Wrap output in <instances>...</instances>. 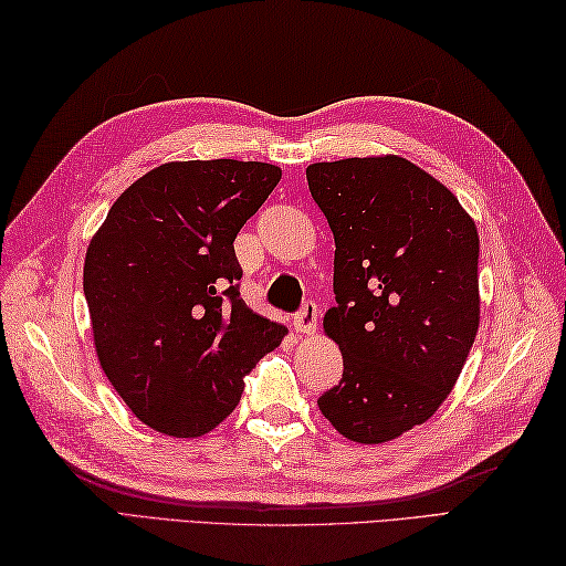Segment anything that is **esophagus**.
I'll return each instance as SVG.
<instances>
[{
	"label": "esophagus",
	"mask_w": 566,
	"mask_h": 566,
	"mask_svg": "<svg viewBox=\"0 0 566 566\" xmlns=\"http://www.w3.org/2000/svg\"><path fill=\"white\" fill-rule=\"evenodd\" d=\"M316 323H318V306L314 302H306L302 311L294 316V331L308 335L316 331Z\"/></svg>",
	"instance_id": "esophagus-1"
}]
</instances>
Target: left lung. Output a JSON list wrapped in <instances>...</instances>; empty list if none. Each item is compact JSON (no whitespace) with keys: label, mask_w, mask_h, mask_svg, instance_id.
Returning <instances> with one entry per match:
<instances>
[{"label":"left lung","mask_w":566,"mask_h":566,"mask_svg":"<svg viewBox=\"0 0 566 566\" xmlns=\"http://www.w3.org/2000/svg\"><path fill=\"white\" fill-rule=\"evenodd\" d=\"M335 238L323 331L343 379L321 413L353 442L403 436L448 399L479 328V233L436 177L399 155L306 167Z\"/></svg>","instance_id":"left-lung-1"}]
</instances>
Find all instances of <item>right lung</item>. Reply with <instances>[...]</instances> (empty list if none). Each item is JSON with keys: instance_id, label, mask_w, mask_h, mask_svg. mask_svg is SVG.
<instances>
[{"instance_id": "right-lung-1", "label": "right lung", "mask_w": 566, "mask_h": 566, "mask_svg": "<svg viewBox=\"0 0 566 566\" xmlns=\"http://www.w3.org/2000/svg\"><path fill=\"white\" fill-rule=\"evenodd\" d=\"M282 179L268 163H165L106 213L84 258L94 350L138 420L197 438L286 328L240 298L233 240Z\"/></svg>"}]
</instances>
